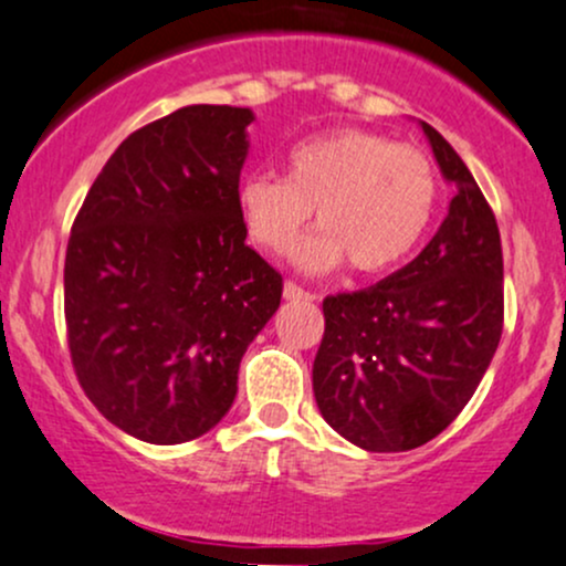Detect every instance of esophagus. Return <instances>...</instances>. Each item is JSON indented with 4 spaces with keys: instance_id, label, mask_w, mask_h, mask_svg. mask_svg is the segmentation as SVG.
I'll list each match as a JSON object with an SVG mask.
<instances>
[{
    "instance_id": "obj_1",
    "label": "esophagus",
    "mask_w": 566,
    "mask_h": 566,
    "mask_svg": "<svg viewBox=\"0 0 566 566\" xmlns=\"http://www.w3.org/2000/svg\"><path fill=\"white\" fill-rule=\"evenodd\" d=\"M283 296H285V300H291V302H300V300L313 302V300H315L313 291H304L302 285H296L294 281H285V285H283Z\"/></svg>"
}]
</instances>
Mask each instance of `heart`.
<instances>
[{
  "label": "heart",
  "mask_w": 566,
  "mask_h": 566,
  "mask_svg": "<svg viewBox=\"0 0 566 566\" xmlns=\"http://www.w3.org/2000/svg\"><path fill=\"white\" fill-rule=\"evenodd\" d=\"M436 170L420 149L371 130L345 128L296 144L285 179L251 174L238 202L259 245L285 253L313 219L321 232L296 249V264L326 272L350 259L382 272L415 251L436 208Z\"/></svg>",
  "instance_id": "heart-1"
}]
</instances>
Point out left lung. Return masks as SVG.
I'll return each instance as SVG.
<instances>
[{
	"label": "left lung",
	"mask_w": 566,
	"mask_h": 566,
	"mask_svg": "<svg viewBox=\"0 0 566 566\" xmlns=\"http://www.w3.org/2000/svg\"><path fill=\"white\" fill-rule=\"evenodd\" d=\"M422 130L454 184L447 219L403 270L323 300L315 401L323 420L366 452H409L447 430L503 334L497 221L447 138L428 123Z\"/></svg>",
	"instance_id": "obj_1"
}]
</instances>
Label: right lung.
Wrapping results in <instances>:
<instances>
[{"label":"right lung","instance_id":"1","mask_svg":"<svg viewBox=\"0 0 566 566\" xmlns=\"http://www.w3.org/2000/svg\"><path fill=\"white\" fill-rule=\"evenodd\" d=\"M251 109L184 106L130 133L72 224L63 315L95 409L146 443L213 428L238 392L283 277L245 245L240 168Z\"/></svg>","mask_w":566,"mask_h":566}]
</instances>
